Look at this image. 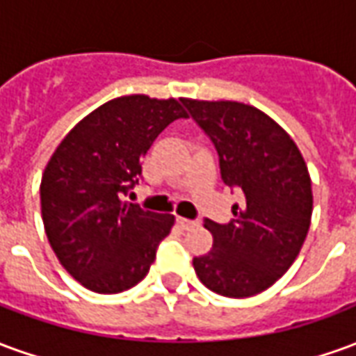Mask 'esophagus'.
Wrapping results in <instances>:
<instances>
[{"mask_svg": "<svg viewBox=\"0 0 356 356\" xmlns=\"http://www.w3.org/2000/svg\"><path fill=\"white\" fill-rule=\"evenodd\" d=\"M177 225L183 231H188V229H193L194 225H198V221H194V219H185V217H177Z\"/></svg>", "mask_w": 356, "mask_h": 356, "instance_id": "esophagus-1", "label": "esophagus"}]
</instances>
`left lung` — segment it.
Listing matches in <instances>:
<instances>
[{
	"mask_svg": "<svg viewBox=\"0 0 356 356\" xmlns=\"http://www.w3.org/2000/svg\"><path fill=\"white\" fill-rule=\"evenodd\" d=\"M219 156L225 185L244 200L234 219H204L213 236L208 254L194 257L200 282L225 298H250L280 278L305 242L313 193L305 160L275 120L234 101L183 99Z\"/></svg>",
	"mask_w": 356,
	"mask_h": 356,
	"instance_id": "1",
	"label": "left lung"
}]
</instances>
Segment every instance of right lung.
<instances>
[{"mask_svg": "<svg viewBox=\"0 0 356 356\" xmlns=\"http://www.w3.org/2000/svg\"><path fill=\"white\" fill-rule=\"evenodd\" d=\"M188 114L181 101L127 95L104 102L60 140L43 171L45 234L60 265L88 290L133 288L154 263L175 217L125 202L156 137Z\"/></svg>", "mask_w": 356, "mask_h": 356, "instance_id": "add662e5", "label": "right lung"}]
</instances>
